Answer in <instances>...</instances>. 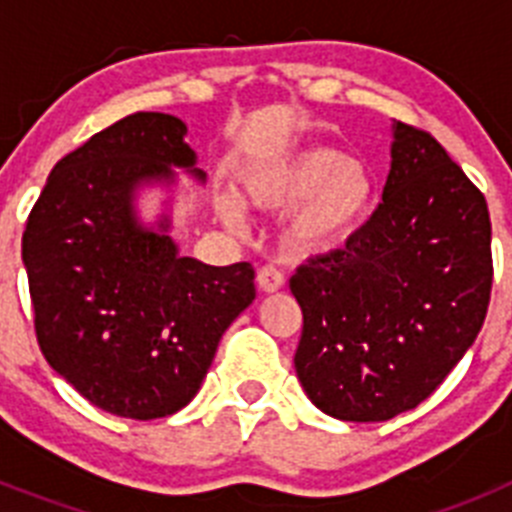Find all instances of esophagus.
Listing matches in <instances>:
<instances>
[{
	"label": "esophagus",
	"mask_w": 512,
	"mask_h": 512,
	"mask_svg": "<svg viewBox=\"0 0 512 512\" xmlns=\"http://www.w3.org/2000/svg\"><path fill=\"white\" fill-rule=\"evenodd\" d=\"M256 282H259V287L264 289V292H277V289L284 287V274L277 269V266H261L259 274H256Z\"/></svg>",
	"instance_id": "obj_1"
}]
</instances>
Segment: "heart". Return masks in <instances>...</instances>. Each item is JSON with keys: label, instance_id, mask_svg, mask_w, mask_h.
<instances>
[{"label": "heart", "instance_id": "obj_1", "mask_svg": "<svg viewBox=\"0 0 512 512\" xmlns=\"http://www.w3.org/2000/svg\"><path fill=\"white\" fill-rule=\"evenodd\" d=\"M243 192L261 210L297 205L287 223L289 246L328 251L364 228L377 200V182L361 158L312 146L251 171L243 179ZM217 210L225 223H241V205L233 197H220Z\"/></svg>", "mask_w": 512, "mask_h": 512}]
</instances>
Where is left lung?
<instances>
[{
	"mask_svg": "<svg viewBox=\"0 0 512 512\" xmlns=\"http://www.w3.org/2000/svg\"><path fill=\"white\" fill-rule=\"evenodd\" d=\"M485 194L431 133L397 122L382 202L346 246L289 279L302 307L295 369L338 420L418 408L459 364L492 292Z\"/></svg>",
	"mask_w": 512,
	"mask_h": 512,
	"instance_id": "obj_1",
	"label": "left lung"
}]
</instances>
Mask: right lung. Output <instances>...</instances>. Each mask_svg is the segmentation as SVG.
Segmentation results:
<instances>
[{"instance_id": "obj_1", "label": "right lung", "mask_w": 512, "mask_h": 512, "mask_svg": "<svg viewBox=\"0 0 512 512\" xmlns=\"http://www.w3.org/2000/svg\"><path fill=\"white\" fill-rule=\"evenodd\" d=\"M187 125L135 112L53 166L22 233L33 323L45 361L104 413L153 420L182 410L217 343L256 297L253 266L179 256L133 215L140 182L197 179ZM166 230V223H161Z\"/></svg>"}]
</instances>
